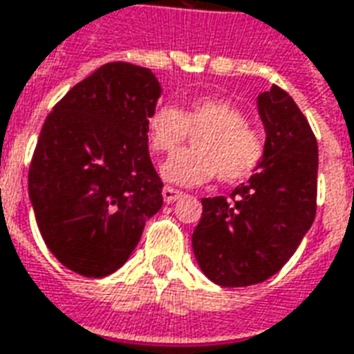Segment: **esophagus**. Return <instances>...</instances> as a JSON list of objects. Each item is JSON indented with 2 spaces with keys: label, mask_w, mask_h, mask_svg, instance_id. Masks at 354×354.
Here are the masks:
<instances>
[{
  "label": "esophagus",
  "mask_w": 354,
  "mask_h": 354,
  "mask_svg": "<svg viewBox=\"0 0 354 354\" xmlns=\"http://www.w3.org/2000/svg\"><path fill=\"white\" fill-rule=\"evenodd\" d=\"M161 195H163V201H165L167 204H172V202H176L178 198L183 195V193L182 191H178V189L165 185V187H163V191H161Z\"/></svg>",
  "instance_id": "esophagus-1"
}]
</instances>
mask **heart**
<instances>
[{"mask_svg": "<svg viewBox=\"0 0 354 354\" xmlns=\"http://www.w3.org/2000/svg\"><path fill=\"white\" fill-rule=\"evenodd\" d=\"M150 147L172 153L195 135L193 150L174 153L161 167L167 182L201 185L215 174L223 183H236L258 169L266 152L260 129L247 124V115L228 100L198 98L180 111L165 104L147 122Z\"/></svg>", "mask_w": 354, "mask_h": 354, "instance_id": "obj_1", "label": "heart"}]
</instances>
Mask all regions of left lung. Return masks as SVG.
Wrapping results in <instances>:
<instances>
[{
    "mask_svg": "<svg viewBox=\"0 0 354 354\" xmlns=\"http://www.w3.org/2000/svg\"><path fill=\"white\" fill-rule=\"evenodd\" d=\"M266 152L230 196L202 198L193 252L202 273L225 288L260 284L290 260L315 217L317 141L290 94L258 96Z\"/></svg>",
    "mask_w": 354,
    "mask_h": 354,
    "instance_id": "left-lung-1",
    "label": "left lung"
}]
</instances>
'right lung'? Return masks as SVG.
<instances>
[{"label": "right lung", "instance_id": "1", "mask_svg": "<svg viewBox=\"0 0 354 354\" xmlns=\"http://www.w3.org/2000/svg\"><path fill=\"white\" fill-rule=\"evenodd\" d=\"M159 96L152 70L107 63L70 88L40 129L29 198L48 249L74 273H115L163 206L147 131Z\"/></svg>", "mask_w": 354, "mask_h": 354}]
</instances>
